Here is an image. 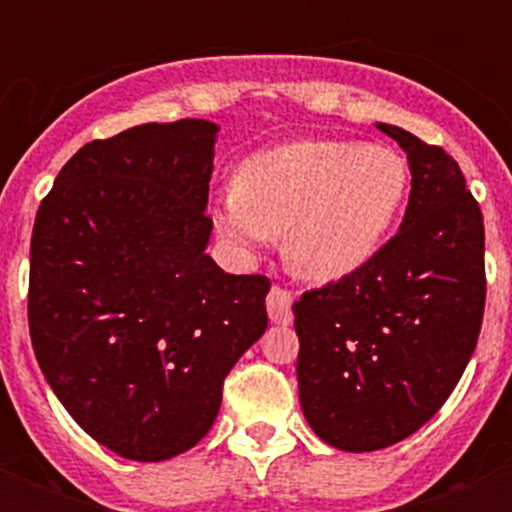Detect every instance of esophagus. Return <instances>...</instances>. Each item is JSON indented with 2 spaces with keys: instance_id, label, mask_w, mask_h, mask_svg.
<instances>
[{
  "instance_id": "esophagus-1",
  "label": "esophagus",
  "mask_w": 512,
  "mask_h": 512,
  "mask_svg": "<svg viewBox=\"0 0 512 512\" xmlns=\"http://www.w3.org/2000/svg\"><path fill=\"white\" fill-rule=\"evenodd\" d=\"M265 308H268V319L273 324H281V327H287L289 321H292V297L284 289L273 287L268 292V300H265Z\"/></svg>"
}]
</instances>
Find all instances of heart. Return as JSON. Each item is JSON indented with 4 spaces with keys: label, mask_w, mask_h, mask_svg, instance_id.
Here are the masks:
<instances>
[{
    "label": "heart",
    "mask_w": 512,
    "mask_h": 512,
    "mask_svg": "<svg viewBox=\"0 0 512 512\" xmlns=\"http://www.w3.org/2000/svg\"><path fill=\"white\" fill-rule=\"evenodd\" d=\"M412 185L396 148L295 140L241 164L215 204V228L239 252L284 239L289 271L313 284L350 279L388 244Z\"/></svg>",
    "instance_id": "heart-1"
}]
</instances>
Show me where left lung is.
Returning a JSON list of instances; mask_svg holds the SVG:
<instances>
[{"instance_id": "8db88e82", "label": "left lung", "mask_w": 512, "mask_h": 512, "mask_svg": "<svg viewBox=\"0 0 512 512\" xmlns=\"http://www.w3.org/2000/svg\"><path fill=\"white\" fill-rule=\"evenodd\" d=\"M374 127L412 172L401 228L364 271L292 305L300 406L342 452L420 430L452 396L484 321V217L460 164L401 127Z\"/></svg>"}]
</instances>
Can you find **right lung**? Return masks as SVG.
Instances as JSON below:
<instances>
[{
  "mask_svg": "<svg viewBox=\"0 0 512 512\" xmlns=\"http://www.w3.org/2000/svg\"><path fill=\"white\" fill-rule=\"evenodd\" d=\"M217 124H140L82 146L36 212L28 329L52 393L124 460L207 436L265 327V276L207 255Z\"/></svg>",
  "mask_w": 512,
  "mask_h": 512,
  "instance_id": "right-lung-1",
  "label": "right lung"
}]
</instances>
